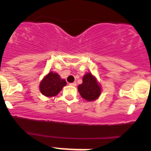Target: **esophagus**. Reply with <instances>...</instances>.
Segmentation results:
<instances>
[{
  "mask_svg": "<svg viewBox=\"0 0 151 151\" xmlns=\"http://www.w3.org/2000/svg\"><path fill=\"white\" fill-rule=\"evenodd\" d=\"M69 85H71V86L75 87L76 85H77V83H69Z\"/></svg>",
  "mask_w": 151,
  "mask_h": 151,
  "instance_id": "esophagus-1",
  "label": "esophagus"
}]
</instances>
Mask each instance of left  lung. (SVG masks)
Here are the masks:
<instances>
[{
    "label": "left lung",
    "instance_id": "8db88e82",
    "mask_svg": "<svg viewBox=\"0 0 151 151\" xmlns=\"http://www.w3.org/2000/svg\"><path fill=\"white\" fill-rule=\"evenodd\" d=\"M78 91L81 96L89 101L97 99L101 92V87L91 73H87L84 75L83 83L78 86Z\"/></svg>",
    "mask_w": 151,
    "mask_h": 151
}]
</instances>
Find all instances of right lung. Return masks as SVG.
<instances>
[{
  "mask_svg": "<svg viewBox=\"0 0 151 151\" xmlns=\"http://www.w3.org/2000/svg\"><path fill=\"white\" fill-rule=\"evenodd\" d=\"M66 85V80L60 78L59 74L50 71L40 83L39 90L45 96L52 97L58 95Z\"/></svg>",
  "mask_w": 151,
  "mask_h": 151,
  "instance_id": "obj_1",
  "label": "right lung"
}]
</instances>
